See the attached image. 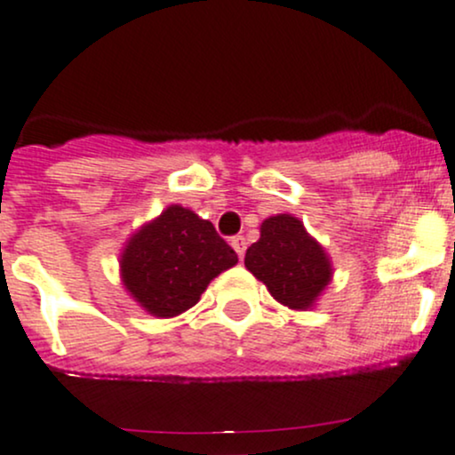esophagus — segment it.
<instances>
[{
    "label": "esophagus",
    "instance_id": "34e87169",
    "mask_svg": "<svg viewBox=\"0 0 455 455\" xmlns=\"http://www.w3.org/2000/svg\"><path fill=\"white\" fill-rule=\"evenodd\" d=\"M229 245L234 247V251L238 253V258L245 256V249H247V241H245V238H243V236H234Z\"/></svg>",
    "mask_w": 455,
    "mask_h": 455
}]
</instances>
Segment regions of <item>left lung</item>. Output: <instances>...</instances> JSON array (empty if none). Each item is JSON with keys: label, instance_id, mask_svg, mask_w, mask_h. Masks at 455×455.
Here are the masks:
<instances>
[{"label": "left lung", "instance_id": "left-lung-1", "mask_svg": "<svg viewBox=\"0 0 455 455\" xmlns=\"http://www.w3.org/2000/svg\"><path fill=\"white\" fill-rule=\"evenodd\" d=\"M245 267L273 299L291 310H312L334 275L325 247L292 214L262 221L260 238L245 253Z\"/></svg>", "mask_w": 455, "mask_h": 455}]
</instances>
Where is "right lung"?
<instances>
[{
    "mask_svg": "<svg viewBox=\"0 0 455 455\" xmlns=\"http://www.w3.org/2000/svg\"><path fill=\"white\" fill-rule=\"evenodd\" d=\"M236 262L212 223L171 204L128 238L119 271L136 304L156 319H171L197 304L210 282Z\"/></svg>",
    "mask_w": 455,
    "mask_h": 455,
    "instance_id": "add662e5",
    "label": "right lung"
}]
</instances>
